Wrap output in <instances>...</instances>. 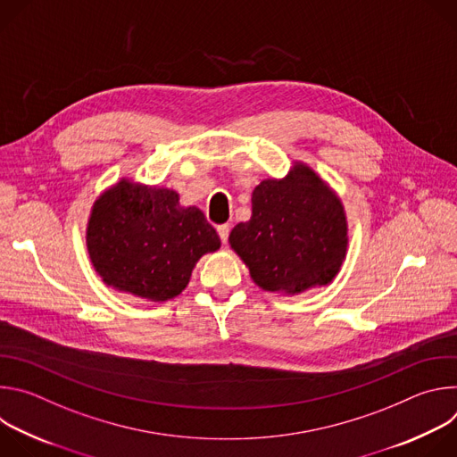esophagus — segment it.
<instances>
[{"instance_id":"34e87169","label":"esophagus","mask_w":457,"mask_h":457,"mask_svg":"<svg viewBox=\"0 0 457 457\" xmlns=\"http://www.w3.org/2000/svg\"><path fill=\"white\" fill-rule=\"evenodd\" d=\"M229 224H220L219 228H217V231H219V237H220V240H222V244H226L228 242V237H229Z\"/></svg>"}]
</instances>
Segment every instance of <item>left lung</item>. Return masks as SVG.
Segmentation results:
<instances>
[{"label": "left lung", "mask_w": 457, "mask_h": 457, "mask_svg": "<svg viewBox=\"0 0 457 457\" xmlns=\"http://www.w3.org/2000/svg\"><path fill=\"white\" fill-rule=\"evenodd\" d=\"M253 213L229 233L231 249L264 291L300 295L328 286L347 254V217L337 191L295 162L284 179L253 189Z\"/></svg>", "instance_id": "left-lung-1"}]
</instances>
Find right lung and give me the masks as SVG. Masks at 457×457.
<instances>
[{"label": "right lung", "mask_w": 457, "mask_h": 457, "mask_svg": "<svg viewBox=\"0 0 457 457\" xmlns=\"http://www.w3.org/2000/svg\"><path fill=\"white\" fill-rule=\"evenodd\" d=\"M219 247L199 208L180 206L173 189L129 179L99 195L87 224V249L103 282L150 302L180 295L201 256Z\"/></svg>", "instance_id": "add662e5"}]
</instances>
